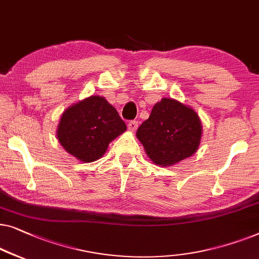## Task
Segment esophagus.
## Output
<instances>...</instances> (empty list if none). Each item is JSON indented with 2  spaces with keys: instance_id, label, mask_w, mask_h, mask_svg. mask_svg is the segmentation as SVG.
Listing matches in <instances>:
<instances>
[{
  "instance_id": "1",
  "label": "esophagus",
  "mask_w": 259,
  "mask_h": 259,
  "mask_svg": "<svg viewBox=\"0 0 259 259\" xmlns=\"http://www.w3.org/2000/svg\"><path fill=\"white\" fill-rule=\"evenodd\" d=\"M138 128V122L137 121H130L128 123V129L131 131H135Z\"/></svg>"
}]
</instances>
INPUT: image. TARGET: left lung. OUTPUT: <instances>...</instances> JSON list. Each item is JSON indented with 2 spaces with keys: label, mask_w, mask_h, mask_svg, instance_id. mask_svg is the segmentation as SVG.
Returning <instances> with one entry per match:
<instances>
[{
  "label": "left lung",
  "mask_w": 259,
  "mask_h": 259,
  "mask_svg": "<svg viewBox=\"0 0 259 259\" xmlns=\"http://www.w3.org/2000/svg\"><path fill=\"white\" fill-rule=\"evenodd\" d=\"M136 136L152 162L169 166L195 154L202 124L194 109L172 98H163L154 105Z\"/></svg>",
  "instance_id": "left-lung-1"
}]
</instances>
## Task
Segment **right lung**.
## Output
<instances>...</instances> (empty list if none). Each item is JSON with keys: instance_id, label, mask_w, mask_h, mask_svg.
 <instances>
[{"instance_id": "obj_1", "label": "right lung", "mask_w": 259, "mask_h": 259, "mask_svg": "<svg viewBox=\"0 0 259 259\" xmlns=\"http://www.w3.org/2000/svg\"><path fill=\"white\" fill-rule=\"evenodd\" d=\"M125 130L124 121L105 98L90 96L63 112L57 138L62 147L79 161L94 162Z\"/></svg>"}]
</instances>
